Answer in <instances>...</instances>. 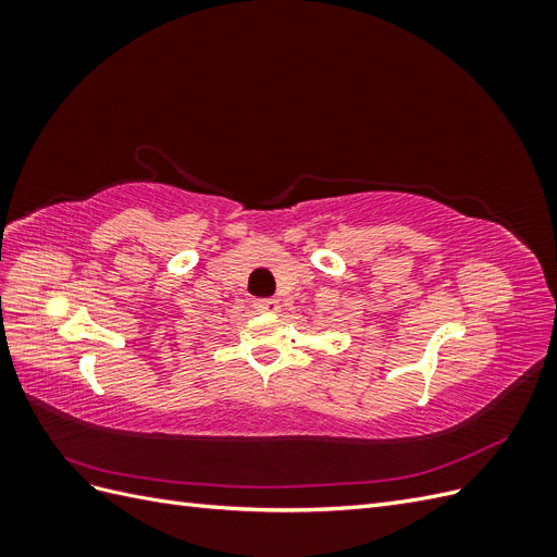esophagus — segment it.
I'll use <instances>...</instances> for the list:
<instances>
[{
	"label": "esophagus",
	"mask_w": 557,
	"mask_h": 557,
	"mask_svg": "<svg viewBox=\"0 0 557 557\" xmlns=\"http://www.w3.org/2000/svg\"><path fill=\"white\" fill-rule=\"evenodd\" d=\"M252 307H256L260 313H269V315H274V313H278L281 311V301L278 299H256L252 301Z\"/></svg>",
	"instance_id": "34e87169"
}]
</instances>
